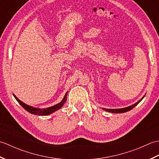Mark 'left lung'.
<instances>
[{
	"instance_id": "obj_1",
	"label": "left lung",
	"mask_w": 159,
	"mask_h": 159,
	"mask_svg": "<svg viewBox=\"0 0 159 159\" xmlns=\"http://www.w3.org/2000/svg\"><path fill=\"white\" fill-rule=\"evenodd\" d=\"M145 96V95H144ZM144 96L142 98L140 99L139 101H138L137 102H136L135 104H133V105L129 106V107H125V108H121V109H105V108H102V109L107 111V112H109V113H125V112H127V111L131 110L132 109H133L134 107H136L138 104H139L141 100H143V98H144Z\"/></svg>"
}]
</instances>
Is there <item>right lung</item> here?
Here are the masks:
<instances>
[{
    "instance_id": "obj_1",
    "label": "right lung",
    "mask_w": 159,
    "mask_h": 159,
    "mask_svg": "<svg viewBox=\"0 0 159 159\" xmlns=\"http://www.w3.org/2000/svg\"><path fill=\"white\" fill-rule=\"evenodd\" d=\"M67 92H66V93L65 94V96L63 98V100L61 101V102L58 104H55L52 107H48V108H44V109H38V108H35L31 106H29L28 104H26L25 103H24L23 102H22L21 100H20L18 98H17L14 94H13V96L16 98V100L18 101V103L21 105L24 109H25L26 111H27L28 112H29L30 113L33 114V115H37V116H48V115L51 114L54 112H55L56 111L60 109L61 108L63 104H65V102H66L67 100Z\"/></svg>"
}]
</instances>
